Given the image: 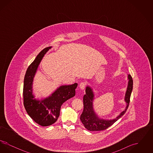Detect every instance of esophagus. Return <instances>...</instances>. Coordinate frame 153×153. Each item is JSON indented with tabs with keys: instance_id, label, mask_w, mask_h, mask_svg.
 I'll use <instances>...</instances> for the list:
<instances>
[{
	"instance_id": "obj_1",
	"label": "esophagus",
	"mask_w": 153,
	"mask_h": 153,
	"mask_svg": "<svg viewBox=\"0 0 153 153\" xmlns=\"http://www.w3.org/2000/svg\"><path fill=\"white\" fill-rule=\"evenodd\" d=\"M85 85H86V83L85 82H80V84H79V88L83 90V89H84V88L85 87Z\"/></svg>"
}]
</instances>
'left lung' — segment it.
<instances>
[{"mask_svg": "<svg viewBox=\"0 0 153 153\" xmlns=\"http://www.w3.org/2000/svg\"><path fill=\"white\" fill-rule=\"evenodd\" d=\"M128 86L125 95L124 100L127 103V106L124 111L112 120H104L99 118L95 114L93 108V101L94 94L92 89L89 87H87L85 95L83 97L84 109L80 116V120L84 127L89 131H102L107 129L120 119L126 113L130 101V96L133 87V80L130 74L128 75Z\"/></svg>", "mask_w": 153, "mask_h": 153, "instance_id": "1", "label": "left lung"}]
</instances>
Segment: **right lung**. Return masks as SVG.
<instances>
[{
    "label": "right lung",
    "instance_id": "right-lung-1",
    "mask_svg": "<svg viewBox=\"0 0 153 153\" xmlns=\"http://www.w3.org/2000/svg\"><path fill=\"white\" fill-rule=\"evenodd\" d=\"M51 48V46L46 48L38 54L28 67L24 79V107L31 118L42 126H51L57 121L59 116L61 106L64 102L75 96V89L77 87V83L62 85L46 99L41 100L34 99L32 91L33 79L44 55Z\"/></svg>",
    "mask_w": 153,
    "mask_h": 153
}]
</instances>
